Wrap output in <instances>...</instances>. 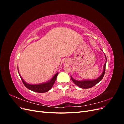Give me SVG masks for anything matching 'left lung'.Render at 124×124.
Here are the masks:
<instances>
[{
	"label": "left lung",
	"instance_id": "1",
	"mask_svg": "<svg viewBox=\"0 0 124 124\" xmlns=\"http://www.w3.org/2000/svg\"><path fill=\"white\" fill-rule=\"evenodd\" d=\"M105 57H106V62L105 63V64L104 65V68H103V70L102 74L98 78H97L96 80H84V81H77L73 79V78H72V77L71 76V78L72 81H73V83L77 85L78 87H80L82 88H89L93 87V86L96 85L97 83H98L102 79V78L104 76V73H105V71H106V62H107V57L106 55L104 54Z\"/></svg>",
	"mask_w": 124,
	"mask_h": 124
}]
</instances>
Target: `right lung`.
<instances>
[{
  "mask_svg": "<svg viewBox=\"0 0 124 124\" xmlns=\"http://www.w3.org/2000/svg\"><path fill=\"white\" fill-rule=\"evenodd\" d=\"M17 69H18V68H17ZM18 73H19V72H18ZM58 74V73H56L54 75V76L52 78V79L50 81L46 82V83L40 84H34V85L29 84L26 83L23 78H22L20 74L19 75L21 77L22 82H23V83L25 86L26 87H27L28 89L31 90V91L33 92L39 93H43L47 92L49 91L50 89H51V88L52 87V86H53L55 83V81L56 79V78H57Z\"/></svg>",
  "mask_w": 124,
  "mask_h": 124,
  "instance_id": "add662e5",
  "label": "right lung"
}]
</instances>
